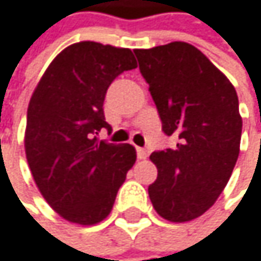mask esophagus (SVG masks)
<instances>
[{
  "label": "esophagus",
  "instance_id": "esophagus-1",
  "mask_svg": "<svg viewBox=\"0 0 261 261\" xmlns=\"http://www.w3.org/2000/svg\"><path fill=\"white\" fill-rule=\"evenodd\" d=\"M137 156H138L140 160H144V158L147 156V150L143 149V147H137Z\"/></svg>",
  "mask_w": 261,
  "mask_h": 261
}]
</instances>
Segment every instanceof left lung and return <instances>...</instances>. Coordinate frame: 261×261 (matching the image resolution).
Returning <instances> with one entry per match:
<instances>
[{
	"instance_id": "left-lung-1",
	"label": "left lung",
	"mask_w": 261,
	"mask_h": 261,
	"mask_svg": "<svg viewBox=\"0 0 261 261\" xmlns=\"http://www.w3.org/2000/svg\"><path fill=\"white\" fill-rule=\"evenodd\" d=\"M149 84L161 129L177 146L152 152L158 169L149 186L155 211L169 221L204 214L231 178L240 152L239 96L197 47L174 41L134 50Z\"/></svg>"
}]
</instances>
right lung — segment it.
<instances>
[{
	"mask_svg": "<svg viewBox=\"0 0 261 261\" xmlns=\"http://www.w3.org/2000/svg\"><path fill=\"white\" fill-rule=\"evenodd\" d=\"M137 67L130 49L81 41L55 57L27 109L25 156L50 207L78 224L105 220L134 166L130 144L98 140L112 130L103 103L111 83Z\"/></svg>",
	"mask_w": 261,
	"mask_h": 261,
	"instance_id": "right-lung-1",
	"label": "right lung"
}]
</instances>
